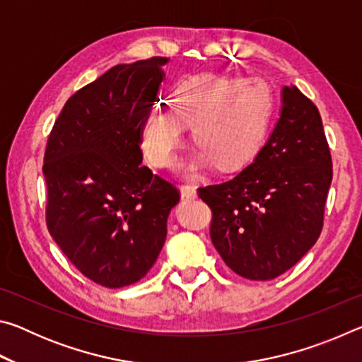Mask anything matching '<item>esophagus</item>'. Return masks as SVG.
Segmentation results:
<instances>
[{"label": "esophagus", "instance_id": "34e87169", "mask_svg": "<svg viewBox=\"0 0 362 362\" xmlns=\"http://www.w3.org/2000/svg\"><path fill=\"white\" fill-rule=\"evenodd\" d=\"M180 194L182 198H187V199H194L198 193H196V188L193 185H180Z\"/></svg>", "mask_w": 362, "mask_h": 362}]
</instances>
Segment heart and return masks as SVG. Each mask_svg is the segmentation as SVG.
Here are the masks:
<instances>
[{"label":"heart","mask_w":362,"mask_h":362,"mask_svg":"<svg viewBox=\"0 0 362 362\" xmlns=\"http://www.w3.org/2000/svg\"><path fill=\"white\" fill-rule=\"evenodd\" d=\"M170 102L146 110L140 126L144 150L156 166H169L192 124L198 148L187 164L189 173L211 164L220 170L247 166L262 148L273 110L265 81L212 73L182 79Z\"/></svg>","instance_id":"b5f03b06"}]
</instances>
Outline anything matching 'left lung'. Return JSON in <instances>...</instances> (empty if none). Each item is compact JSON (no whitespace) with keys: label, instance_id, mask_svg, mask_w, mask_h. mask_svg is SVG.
Wrapping results in <instances>:
<instances>
[{"label":"left lung","instance_id":"8db88e82","mask_svg":"<svg viewBox=\"0 0 362 362\" xmlns=\"http://www.w3.org/2000/svg\"><path fill=\"white\" fill-rule=\"evenodd\" d=\"M330 182L321 115L297 86H284L279 118L254 163L198 189L212 209L214 247L243 278H278L320 238Z\"/></svg>","mask_w":362,"mask_h":362}]
</instances>
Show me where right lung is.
<instances>
[{
    "label": "right lung",
    "instance_id": "add662e5",
    "mask_svg": "<svg viewBox=\"0 0 362 362\" xmlns=\"http://www.w3.org/2000/svg\"><path fill=\"white\" fill-rule=\"evenodd\" d=\"M168 57L121 64L73 94L47 139V230L86 278L118 289L155 265L179 204L173 183L142 166L140 126Z\"/></svg>",
    "mask_w": 362,
    "mask_h": 362
}]
</instances>
